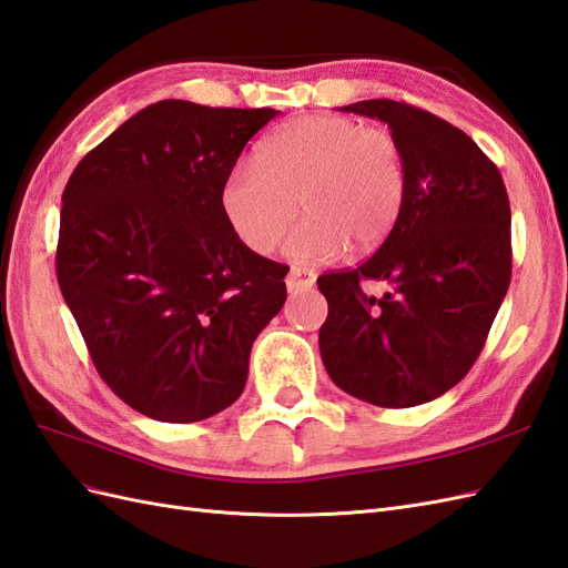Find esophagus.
Segmentation results:
<instances>
[{"mask_svg": "<svg viewBox=\"0 0 568 568\" xmlns=\"http://www.w3.org/2000/svg\"><path fill=\"white\" fill-rule=\"evenodd\" d=\"M316 281V275L307 268H290L287 278H285V285L290 293H300V290H310Z\"/></svg>", "mask_w": 568, "mask_h": 568, "instance_id": "esophagus-1", "label": "esophagus"}]
</instances>
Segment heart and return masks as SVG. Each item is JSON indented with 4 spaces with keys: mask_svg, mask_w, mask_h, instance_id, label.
<instances>
[{
    "mask_svg": "<svg viewBox=\"0 0 568 568\" xmlns=\"http://www.w3.org/2000/svg\"><path fill=\"white\" fill-rule=\"evenodd\" d=\"M405 194L396 136L341 114H307L258 145L252 163L230 172L221 206L235 235L256 254L281 242L300 211L304 221L285 244L300 264L379 246L394 230Z\"/></svg>",
    "mask_w": 568,
    "mask_h": 568,
    "instance_id": "obj_1",
    "label": "heart"
}]
</instances>
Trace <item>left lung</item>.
I'll list each match as a JSON object with an SVG mask.
<instances>
[{
    "label": "left lung",
    "instance_id": "obj_1",
    "mask_svg": "<svg viewBox=\"0 0 568 568\" xmlns=\"http://www.w3.org/2000/svg\"><path fill=\"white\" fill-rule=\"evenodd\" d=\"M388 124L405 194L365 264L318 275L328 316L318 331L328 376L379 408H413L454 388L485 347L511 283V209L497 165L436 114L396 100L341 108ZM384 280V298L361 285Z\"/></svg>",
    "mask_w": 568,
    "mask_h": 568
}]
</instances>
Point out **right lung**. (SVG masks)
Instances as JSON below:
<instances>
[{
    "mask_svg": "<svg viewBox=\"0 0 568 568\" xmlns=\"http://www.w3.org/2000/svg\"><path fill=\"white\" fill-rule=\"evenodd\" d=\"M278 110L160 100L85 153L64 186L57 281L93 365L129 408L199 423L235 403L287 266L230 227L223 184Z\"/></svg>",
    "mask_w": 568,
    "mask_h": 568,
    "instance_id": "obj_1",
    "label": "right lung"
}]
</instances>
